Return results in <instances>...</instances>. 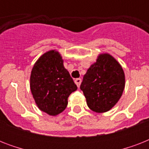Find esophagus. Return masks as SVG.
<instances>
[{"mask_svg": "<svg viewBox=\"0 0 149 149\" xmlns=\"http://www.w3.org/2000/svg\"><path fill=\"white\" fill-rule=\"evenodd\" d=\"M81 82H82V79H80V78H77V79H75V84H77V86H78V87H79V86H80Z\"/></svg>", "mask_w": 149, "mask_h": 149, "instance_id": "obj_1", "label": "esophagus"}]
</instances>
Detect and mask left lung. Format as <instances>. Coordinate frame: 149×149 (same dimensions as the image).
<instances>
[{
	"label": "left lung",
	"mask_w": 149,
	"mask_h": 149,
	"mask_svg": "<svg viewBox=\"0 0 149 149\" xmlns=\"http://www.w3.org/2000/svg\"><path fill=\"white\" fill-rule=\"evenodd\" d=\"M125 86L121 65L110 54H100L80 85L89 108L97 113L110 111L122 95Z\"/></svg>",
	"instance_id": "1"
}]
</instances>
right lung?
<instances>
[{"instance_id": "add662e5", "label": "right lung", "mask_w": 149, "mask_h": 149, "mask_svg": "<svg viewBox=\"0 0 149 149\" xmlns=\"http://www.w3.org/2000/svg\"><path fill=\"white\" fill-rule=\"evenodd\" d=\"M30 88L41 111L56 116L65 109L69 96L77 90L63 65L59 52L50 50L36 61L30 77Z\"/></svg>"}]
</instances>
